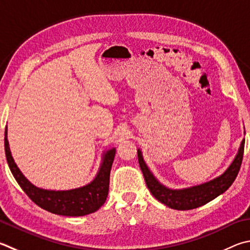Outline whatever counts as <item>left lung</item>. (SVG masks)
Returning <instances> with one entry per match:
<instances>
[{
	"label": "left lung",
	"instance_id": "left-lung-1",
	"mask_svg": "<svg viewBox=\"0 0 250 250\" xmlns=\"http://www.w3.org/2000/svg\"><path fill=\"white\" fill-rule=\"evenodd\" d=\"M244 146L245 139L240 143L238 153L235 156L233 163L221 176L208 183L184 189H170L162 185L145 164L140 148L138 149V160L147 188L156 200L175 210H192L212 201L220 194L224 193L232 186L242 165Z\"/></svg>",
	"mask_w": 250,
	"mask_h": 250
}]
</instances>
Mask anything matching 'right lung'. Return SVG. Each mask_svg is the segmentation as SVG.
Here are the masks:
<instances>
[{
    "label": "right lung",
    "mask_w": 250,
    "mask_h": 250,
    "mask_svg": "<svg viewBox=\"0 0 250 250\" xmlns=\"http://www.w3.org/2000/svg\"><path fill=\"white\" fill-rule=\"evenodd\" d=\"M4 146L8 167L18 185L31 201L43 210L58 215L83 216L96 212L105 203L109 190L110 169L116 154L115 147L104 153L97 175L88 185L71 190H47L31 184L15 164L8 145L7 128H5Z\"/></svg>",
    "instance_id": "add662e5"
}]
</instances>
